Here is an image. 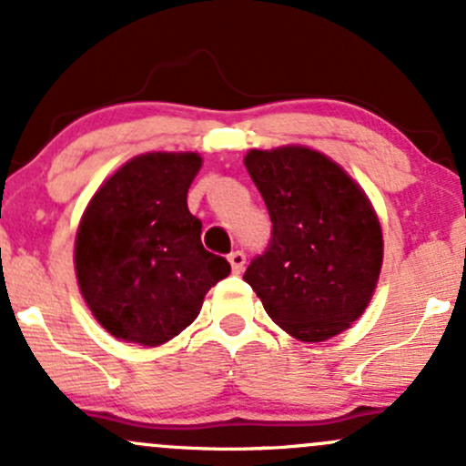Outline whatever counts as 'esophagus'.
I'll return each mask as SVG.
<instances>
[{"mask_svg": "<svg viewBox=\"0 0 466 466\" xmlns=\"http://www.w3.org/2000/svg\"><path fill=\"white\" fill-rule=\"evenodd\" d=\"M228 260H229V265H232L234 274H240V271H243V267H245V254H243V251H232V254L228 256Z\"/></svg>", "mask_w": 466, "mask_h": 466, "instance_id": "1", "label": "esophagus"}]
</instances>
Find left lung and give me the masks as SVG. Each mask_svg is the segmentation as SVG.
<instances>
[{"label":"left lung","mask_w":466,"mask_h":466,"mask_svg":"<svg viewBox=\"0 0 466 466\" xmlns=\"http://www.w3.org/2000/svg\"><path fill=\"white\" fill-rule=\"evenodd\" d=\"M245 168L263 195L271 238L243 280L296 339L346 330L370 302L383 260L368 197L326 155L304 147L249 151Z\"/></svg>","instance_id":"left-lung-1"}]
</instances>
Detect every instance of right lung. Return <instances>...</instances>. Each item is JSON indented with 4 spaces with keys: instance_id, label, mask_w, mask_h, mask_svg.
Wrapping results in <instances>:
<instances>
[{
    "instance_id": "right-lung-1",
    "label": "right lung",
    "mask_w": 466,
    "mask_h": 466,
    "mask_svg": "<svg viewBox=\"0 0 466 466\" xmlns=\"http://www.w3.org/2000/svg\"><path fill=\"white\" fill-rule=\"evenodd\" d=\"M197 153L133 157L100 186L76 237L80 293L117 339L157 346L201 311L203 296L229 274L223 256L201 243L188 188Z\"/></svg>"
}]
</instances>
